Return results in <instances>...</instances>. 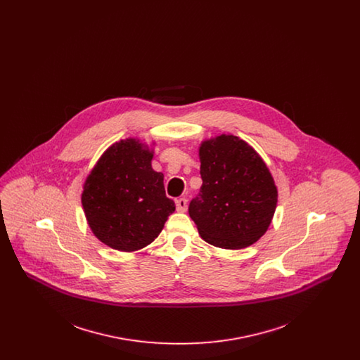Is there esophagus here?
I'll use <instances>...</instances> for the list:
<instances>
[{"label":"esophagus","instance_id":"obj_1","mask_svg":"<svg viewBox=\"0 0 360 360\" xmlns=\"http://www.w3.org/2000/svg\"><path fill=\"white\" fill-rule=\"evenodd\" d=\"M186 209H188V200L186 198H178L176 200V210L184 213V212H186Z\"/></svg>","mask_w":360,"mask_h":360}]
</instances>
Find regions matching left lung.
<instances>
[{"mask_svg":"<svg viewBox=\"0 0 360 360\" xmlns=\"http://www.w3.org/2000/svg\"><path fill=\"white\" fill-rule=\"evenodd\" d=\"M202 186L188 214L206 243L241 250L260 239L274 216L278 190L257 151L233 135L201 143Z\"/></svg>","mask_w":360,"mask_h":360,"instance_id":"left-lung-1","label":"left lung"}]
</instances>
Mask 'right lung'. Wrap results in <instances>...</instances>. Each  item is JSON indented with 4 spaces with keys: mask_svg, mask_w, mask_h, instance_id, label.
Wrapping results in <instances>:
<instances>
[{
    "mask_svg": "<svg viewBox=\"0 0 360 360\" xmlns=\"http://www.w3.org/2000/svg\"><path fill=\"white\" fill-rule=\"evenodd\" d=\"M153 151L137 139L110 146L86 178L82 206L94 236L113 250L132 252L151 244L175 204L163 174L153 170Z\"/></svg>",
    "mask_w": 360,
    "mask_h": 360,
    "instance_id": "right-lung-1",
    "label": "right lung"
}]
</instances>
